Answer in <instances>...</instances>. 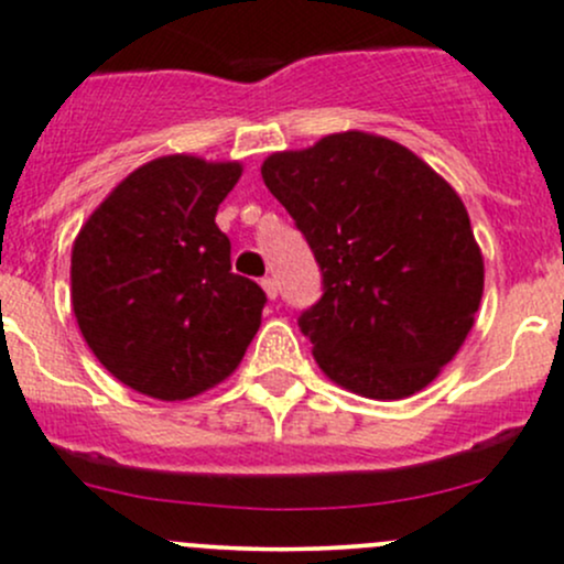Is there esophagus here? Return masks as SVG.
I'll return each mask as SVG.
<instances>
[{"instance_id":"34e87169","label":"esophagus","mask_w":564,"mask_h":564,"mask_svg":"<svg viewBox=\"0 0 564 564\" xmlns=\"http://www.w3.org/2000/svg\"><path fill=\"white\" fill-rule=\"evenodd\" d=\"M261 289H264L267 297H270V300L278 297V281H275V278H272V275L261 278Z\"/></svg>"}]
</instances>
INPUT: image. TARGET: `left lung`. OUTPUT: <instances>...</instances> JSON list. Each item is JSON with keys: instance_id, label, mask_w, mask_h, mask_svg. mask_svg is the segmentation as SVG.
Listing matches in <instances>:
<instances>
[{"instance_id": "left-lung-1", "label": "left lung", "mask_w": 564, "mask_h": 564, "mask_svg": "<svg viewBox=\"0 0 564 564\" xmlns=\"http://www.w3.org/2000/svg\"><path fill=\"white\" fill-rule=\"evenodd\" d=\"M261 176L322 270V297L297 318L318 368L379 401L434 382L482 297L458 193L406 147L360 130L275 152Z\"/></svg>"}]
</instances>
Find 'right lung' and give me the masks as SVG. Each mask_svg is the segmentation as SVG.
Segmentation results:
<instances>
[{
    "mask_svg": "<svg viewBox=\"0 0 564 564\" xmlns=\"http://www.w3.org/2000/svg\"><path fill=\"white\" fill-rule=\"evenodd\" d=\"M240 163L169 155L124 176L76 237L73 311L106 371L161 401L224 382L261 324L267 294L231 272L215 226Z\"/></svg>",
    "mask_w": 564,
    "mask_h": 564,
    "instance_id": "obj_1",
    "label": "right lung"
}]
</instances>
